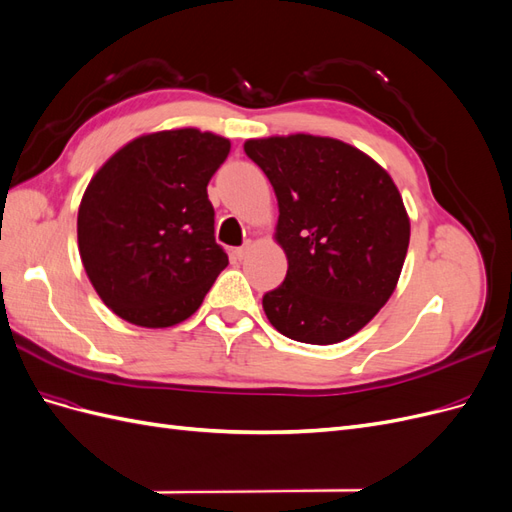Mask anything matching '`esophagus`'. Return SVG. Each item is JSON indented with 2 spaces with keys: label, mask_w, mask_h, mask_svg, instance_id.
I'll list each match as a JSON object with an SVG mask.
<instances>
[{
  "label": "esophagus",
  "mask_w": 512,
  "mask_h": 512,
  "mask_svg": "<svg viewBox=\"0 0 512 512\" xmlns=\"http://www.w3.org/2000/svg\"><path fill=\"white\" fill-rule=\"evenodd\" d=\"M250 250H252V241H247L243 247H237V250H235V256H237L239 260H243L247 254H250Z\"/></svg>",
  "instance_id": "34e87169"
}]
</instances>
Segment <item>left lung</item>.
Here are the masks:
<instances>
[{
	"instance_id": "1",
	"label": "left lung",
	"mask_w": 512,
	"mask_h": 512,
	"mask_svg": "<svg viewBox=\"0 0 512 512\" xmlns=\"http://www.w3.org/2000/svg\"><path fill=\"white\" fill-rule=\"evenodd\" d=\"M243 149L273 185V239L288 258L262 309L294 342H344L397 288L410 243L404 198L374 158L337 138H247Z\"/></svg>"
}]
</instances>
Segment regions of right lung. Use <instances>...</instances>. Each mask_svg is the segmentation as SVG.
<instances>
[{"label":"right lung","mask_w":512,"mask_h":512,"mask_svg":"<svg viewBox=\"0 0 512 512\" xmlns=\"http://www.w3.org/2000/svg\"><path fill=\"white\" fill-rule=\"evenodd\" d=\"M230 141L198 128L132 138L91 177L76 235L91 286L136 327L188 320L228 267L207 185Z\"/></svg>","instance_id":"obj_1"}]
</instances>
